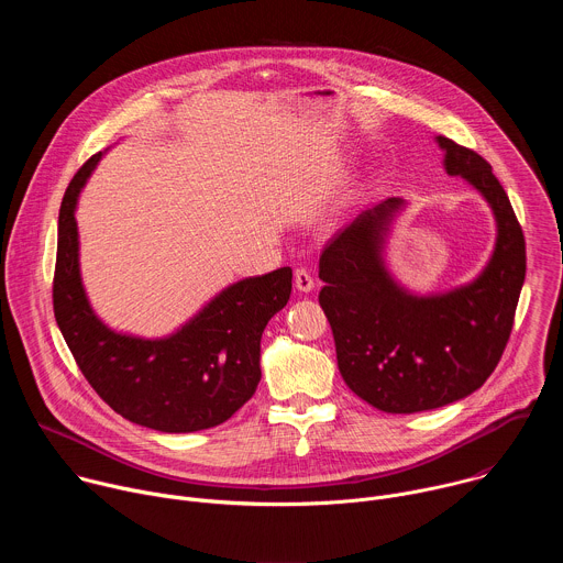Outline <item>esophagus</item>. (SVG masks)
I'll list each match as a JSON object with an SVG mask.
<instances>
[{"mask_svg":"<svg viewBox=\"0 0 563 563\" xmlns=\"http://www.w3.org/2000/svg\"><path fill=\"white\" fill-rule=\"evenodd\" d=\"M294 285H296L298 291L309 294L316 283H313V276H311L307 269H296V274H294Z\"/></svg>","mask_w":563,"mask_h":563,"instance_id":"34e87169","label":"esophagus"}]
</instances>
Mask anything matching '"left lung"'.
<instances>
[{
  "label": "left lung",
  "mask_w": 563,
  "mask_h": 563,
  "mask_svg": "<svg viewBox=\"0 0 563 563\" xmlns=\"http://www.w3.org/2000/svg\"><path fill=\"white\" fill-rule=\"evenodd\" d=\"M448 176L463 178L495 216V250L476 278L439 294L400 285L385 263L404 198L361 211L318 263V294L347 387L376 410L415 415L465 398L495 372L526 278V240L512 205L478 153L437 135Z\"/></svg>",
  "instance_id": "left-lung-1"
}]
</instances>
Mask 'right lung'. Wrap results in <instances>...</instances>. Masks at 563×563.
Here are the masks:
<instances>
[{"instance_id":"1","label":"right lung","mask_w":563,"mask_h":563,"mask_svg":"<svg viewBox=\"0 0 563 563\" xmlns=\"http://www.w3.org/2000/svg\"><path fill=\"white\" fill-rule=\"evenodd\" d=\"M96 153L70 180L57 235L53 309L79 369L107 404L131 423L185 434L231 419L261 380V339L291 294V269L243 278L216 294L185 325L163 339L109 328L91 307L79 272L75 209Z\"/></svg>"}]
</instances>
